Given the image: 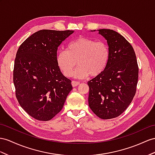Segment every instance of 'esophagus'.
Returning <instances> with one entry per match:
<instances>
[{
  "mask_svg": "<svg viewBox=\"0 0 155 155\" xmlns=\"http://www.w3.org/2000/svg\"><path fill=\"white\" fill-rule=\"evenodd\" d=\"M71 84H72V86H73V87H75V86H77L79 84H80V82H78V81H73L72 82H71Z\"/></svg>",
  "mask_w": 155,
  "mask_h": 155,
  "instance_id": "esophagus-1",
  "label": "esophagus"
}]
</instances>
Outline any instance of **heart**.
<instances>
[{
	"mask_svg": "<svg viewBox=\"0 0 155 155\" xmlns=\"http://www.w3.org/2000/svg\"><path fill=\"white\" fill-rule=\"evenodd\" d=\"M109 59L108 45L87 37H78L70 42L67 50L59 51L57 63L63 74L71 77L77 66L74 77L86 78L97 77L105 70Z\"/></svg>",
	"mask_w": 155,
	"mask_h": 155,
	"instance_id": "b5f03b06",
	"label": "heart"
}]
</instances>
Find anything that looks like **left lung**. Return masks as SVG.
<instances>
[{"instance_id":"obj_1","label":"left lung","mask_w":155,"mask_h":155,"mask_svg":"<svg viewBox=\"0 0 155 155\" xmlns=\"http://www.w3.org/2000/svg\"><path fill=\"white\" fill-rule=\"evenodd\" d=\"M107 41L109 59L105 70L88 82V104L102 119L116 118L124 111L136 92L139 67L134 50L120 34L99 29Z\"/></svg>"}]
</instances>
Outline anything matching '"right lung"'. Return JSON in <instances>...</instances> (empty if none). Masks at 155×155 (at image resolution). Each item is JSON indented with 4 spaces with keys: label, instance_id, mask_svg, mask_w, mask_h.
Listing matches in <instances>:
<instances>
[{
    "label": "right lung",
    "instance_id": "add662e5",
    "mask_svg": "<svg viewBox=\"0 0 155 155\" xmlns=\"http://www.w3.org/2000/svg\"><path fill=\"white\" fill-rule=\"evenodd\" d=\"M74 31L43 29L23 42L15 58L13 81L19 105L31 117L48 121L61 111L73 89L61 73L57 51Z\"/></svg>",
    "mask_w": 155,
    "mask_h": 155
}]
</instances>
